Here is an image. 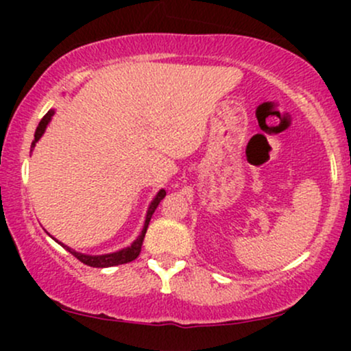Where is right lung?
I'll return each mask as SVG.
<instances>
[{
    "mask_svg": "<svg viewBox=\"0 0 351 351\" xmlns=\"http://www.w3.org/2000/svg\"><path fill=\"white\" fill-rule=\"evenodd\" d=\"M54 114H56V110H54V108H51V110L43 117V120H41V122H39L38 128H36L34 140H33V143H31V148H34L36 143L39 142V138H41V136L44 135V132H46L47 125H49V122L52 120V117H54ZM165 196H167V191H165V189H160V191L156 193L155 198L150 201V204H148L147 215H145V223H143L142 231H140V234L136 236V239L130 245H127V247H123V249H119V251H115V252L99 254V256H92V254L77 252V251H75V249L69 247V245L59 243V241L56 239V237H52V239H54L56 243H59L60 245H62V247L66 249V251H69L72 256L77 257L80 263L90 265V267H114V265L132 263V261H135L136 257H138L140 251H142L143 237H145V234H147V228H148V224H150V219H152L153 213H155V209L158 208L160 201H162Z\"/></svg>",
    "mask_w": 351,
    "mask_h": 351,
    "instance_id": "1",
    "label": "right lung"
}]
</instances>
